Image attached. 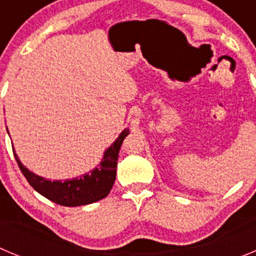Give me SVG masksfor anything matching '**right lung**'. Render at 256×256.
<instances>
[{"label":"right lung","mask_w":256,"mask_h":256,"mask_svg":"<svg viewBox=\"0 0 256 256\" xmlns=\"http://www.w3.org/2000/svg\"><path fill=\"white\" fill-rule=\"evenodd\" d=\"M128 135V128L121 132L116 142L104 152L100 164L89 174L79 178L65 180V181H50L39 177L22 164L18 156L14 153L19 164L20 171L25 176L29 185L38 191L39 194L50 202L64 206H79L92 204L107 196L111 191L116 178V167L118 152L124 139ZM15 152V150H14Z\"/></svg>","instance_id":"1"}]
</instances>
